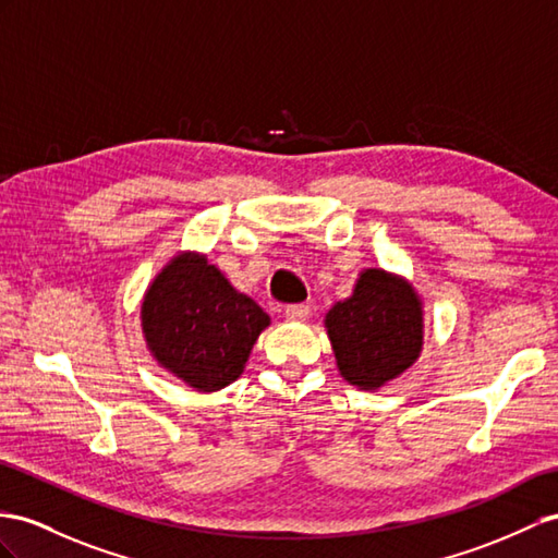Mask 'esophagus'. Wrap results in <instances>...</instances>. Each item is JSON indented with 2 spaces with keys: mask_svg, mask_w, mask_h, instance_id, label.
<instances>
[{
  "mask_svg": "<svg viewBox=\"0 0 558 558\" xmlns=\"http://www.w3.org/2000/svg\"><path fill=\"white\" fill-rule=\"evenodd\" d=\"M308 316H311V306H306V304L284 306V318L288 320H306Z\"/></svg>",
  "mask_w": 558,
  "mask_h": 558,
  "instance_id": "1",
  "label": "esophagus"
}]
</instances>
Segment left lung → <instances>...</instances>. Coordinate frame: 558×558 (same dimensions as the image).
Here are the masks:
<instances>
[{"label":"left lung","instance_id":"obj_1","mask_svg":"<svg viewBox=\"0 0 558 558\" xmlns=\"http://www.w3.org/2000/svg\"><path fill=\"white\" fill-rule=\"evenodd\" d=\"M339 375L377 391L417 363L424 347V302L408 278L365 268L344 302L325 313Z\"/></svg>","mask_w":558,"mask_h":558}]
</instances>
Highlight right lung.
<instances>
[{"mask_svg": "<svg viewBox=\"0 0 558 558\" xmlns=\"http://www.w3.org/2000/svg\"><path fill=\"white\" fill-rule=\"evenodd\" d=\"M268 313L238 292L203 252H177L141 302V330L155 363L199 393L233 384Z\"/></svg>", "mask_w": 558, "mask_h": 558, "instance_id": "right-lung-1", "label": "right lung"}]
</instances>
